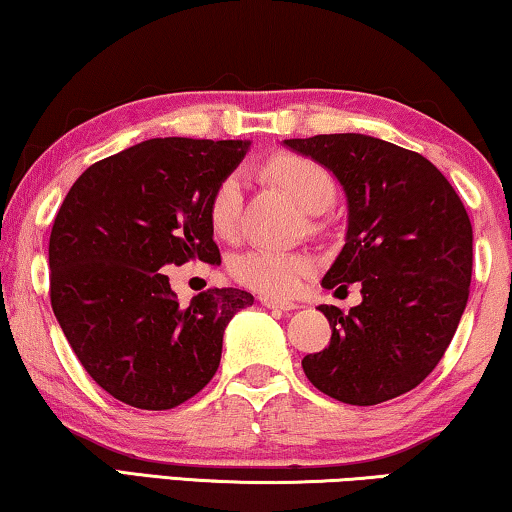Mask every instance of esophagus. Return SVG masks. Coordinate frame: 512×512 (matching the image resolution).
<instances>
[{
    "label": "esophagus",
    "mask_w": 512,
    "mask_h": 512,
    "mask_svg": "<svg viewBox=\"0 0 512 512\" xmlns=\"http://www.w3.org/2000/svg\"><path fill=\"white\" fill-rule=\"evenodd\" d=\"M261 305L268 307V309H277V311H293V309H298V305H295V302L277 300V298H261Z\"/></svg>",
    "instance_id": "obj_1"
}]
</instances>
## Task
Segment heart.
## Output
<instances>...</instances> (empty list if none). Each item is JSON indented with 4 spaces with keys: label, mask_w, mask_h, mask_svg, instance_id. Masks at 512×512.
Masks as SVG:
<instances>
[{
    "label": "heart",
    "mask_w": 512,
    "mask_h": 512,
    "mask_svg": "<svg viewBox=\"0 0 512 512\" xmlns=\"http://www.w3.org/2000/svg\"><path fill=\"white\" fill-rule=\"evenodd\" d=\"M270 175L295 196L309 212H323L335 203L337 184L332 175L318 161L307 157L284 154L270 161ZM244 205V184L240 173L226 175L219 180L210 196L207 214L214 233L221 238H235L240 231ZM316 263L307 254L279 249H249L231 261V274L251 291H258L270 298H288L305 286L314 274Z\"/></svg>",
    "instance_id": "obj_1"
}]
</instances>
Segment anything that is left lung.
<instances>
[{
  "label": "left lung",
  "mask_w": 512,
  "mask_h": 512,
  "mask_svg": "<svg viewBox=\"0 0 512 512\" xmlns=\"http://www.w3.org/2000/svg\"><path fill=\"white\" fill-rule=\"evenodd\" d=\"M284 143L330 168L346 191V244L323 286L362 284L358 307H318L332 337L302 369L314 388L351 406L404 395L439 365L469 300L464 203L432 161L385 140L323 133Z\"/></svg>",
  "instance_id": "obj_1"
}]
</instances>
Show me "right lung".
Segmentation results:
<instances>
[{"label":"right lung","mask_w":512,"mask_h":512,"mask_svg":"<svg viewBox=\"0 0 512 512\" xmlns=\"http://www.w3.org/2000/svg\"><path fill=\"white\" fill-rule=\"evenodd\" d=\"M249 140L152 138L96 161L73 182L50 231V305L85 372L145 411L198 395L224 330L254 295L207 288L180 307L166 265L221 263L210 196Z\"/></svg>","instance_id":"add662e5"}]
</instances>
